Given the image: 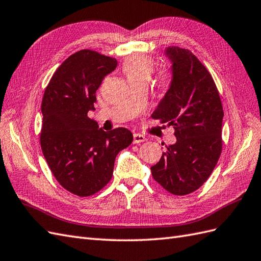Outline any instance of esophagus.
I'll list each match as a JSON object with an SVG mask.
<instances>
[{
	"label": "esophagus",
	"mask_w": 261,
	"mask_h": 261,
	"mask_svg": "<svg viewBox=\"0 0 261 261\" xmlns=\"http://www.w3.org/2000/svg\"><path fill=\"white\" fill-rule=\"evenodd\" d=\"M145 140H146V138L142 135H139V133H135V135H133V143L135 144L142 143L145 141Z\"/></svg>",
	"instance_id": "34e87169"
}]
</instances>
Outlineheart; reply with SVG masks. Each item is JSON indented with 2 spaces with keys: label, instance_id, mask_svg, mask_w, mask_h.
Wrapping results in <instances>:
<instances>
[{
  "label": "heart",
  "instance_id": "b5f03b06",
  "mask_svg": "<svg viewBox=\"0 0 261 261\" xmlns=\"http://www.w3.org/2000/svg\"><path fill=\"white\" fill-rule=\"evenodd\" d=\"M123 71L129 80L145 78L149 79L153 71V62L150 57L136 55L126 58L123 63ZM172 79L171 73L164 72L161 75L162 83L168 85Z\"/></svg>",
  "mask_w": 261,
  "mask_h": 261
}]
</instances>
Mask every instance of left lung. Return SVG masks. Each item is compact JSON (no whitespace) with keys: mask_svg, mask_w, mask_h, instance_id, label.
Returning <instances> with one entry per match:
<instances>
[{"mask_svg":"<svg viewBox=\"0 0 261 261\" xmlns=\"http://www.w3.org/2000/svg\"><path fill=\"white\" fill-rule=\"evenodd\" d=\"M164 53L172 80L152 118L173 125L176 142L151 172L164 190L181 196L199 189L217 164L224 111L213 77L191 50L172 46Z\"/></svg>","mask_w":261,"mask_h":261,"instance_id":"1","label":"left lung"}]
</instances>
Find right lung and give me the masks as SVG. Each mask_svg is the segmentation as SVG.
<instances>
[{"mask_svg":"<svg viewBox=\"0 0 261 261\" xmlns=\"http://www.w3.org/2000/svg\"><path fill=\"white\" fill-rule=\"evenodd\" d=\"M117 65L95 50H79L58 67L44 92L43 154L58 183L82 197L108 184L117 154L133 140L128 129L106 132L88 118L97 89Z\"/></svg>","mask_w":261,"mask_h":261,"instance_id":"right-lung-1","label":"right lung"}]
</instances>
